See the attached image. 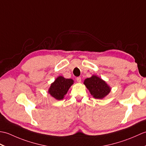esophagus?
Returning <instances> with one entry per match:
<instances>
[{
	"mask_svg": "<svg viewBox=\"0 0 146 146\" xmlns=\"http://www.w3.org/2000/svg\"><path fill=\"white\" fill-rule=\"evenodd\" d=\"M76 81H77V82H78V83L81 82V81H82L81 78H80V77H77V78H76Z\"/></svg>",
	"mask_w": 146,
	"mask_h": 146,
	"instance_id": "obj_1",
	"label": "esophagus"
}]
</instances>
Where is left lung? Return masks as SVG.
I'll return each mask as SVG.
<instances>
[{"instance_id": "1", "label": "left lung", "mask_w": 146, "mask_h": 146, "mask_svg": "<svg viewBox=\"0 0 146 146\" xmlns=\"http://www.w3.org/2000/svg\"><path fill=\"white\" fill-rule=\"evenodd\" d=\"M92 97L97 99H103L111 91V87L105 81L97 75H93L90 78H86L83 82Z\"/></svg>"}]
</instances>
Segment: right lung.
Instances as JSON below:
<instances>
[{"label": "right lung", "mask_w": 146, "mask_h": 146, "mask_svg": "<svg viewBox=\"0 0 146 146\" xmlns=\"http://www.w3.org/2000/svg\"><path fill=\"white\" fill-rule=\"evenodd\" d=\"M73 83L72 79H67L62 76H59L51 84L48 89L49 94L56 100H61L64 98Z\"/></svg>", "instance_id": "1"}]
</instances>
